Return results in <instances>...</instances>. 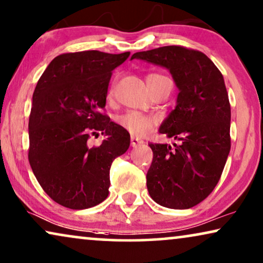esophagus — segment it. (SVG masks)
<instances>
[{
  "mask_svg": "<svg viewBox=\"0 0 263 263\" xmlns=\"http://www.w3.org/2000/svg\"><path fill=\"white\" fill-rule=\"evenodd\" d=\"M142 143H143V141H142L141 138H137V137H135V136H132V137H131V145L134 146V148H135V146H138V145H141Z\"/></svg>",
  "mask_w": 263,
  "mask_h": 263,
  "instance_id": "34e87169",
  "label": "esophagus"
}]
</instances>
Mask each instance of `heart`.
Listing matches in <instances>:
<instances>
[{"instance_id": "1", "label": "heart", "mask_w": 263, "mask_h": 263, "mask_svg": "<svg viewBox=\"0 0 263 263\" xmlns=\"http://www.w3.org/2000/svg\"><path fill=\"white\" fill-rule=\"evenodd\" d=\"M148 78H163V77L159 74H150L148 76ZM117 122L120 127L128 131L131 135L144 136L153 129L154 124H155V119L148 114L141 113V111L129 110L119 115L117 118Z\"/></svg>"}]
</instances>
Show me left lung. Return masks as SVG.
I'll return each instance as SVG.
<instances>
[{"mask_svg": "<svg viewBox=\"0 0 263 263\" xmlns=\"http://www.w3.org/2000/svg\"><path fill=\"white\" fill-rule=\"evenodd\" d=\"M134 59L168 69L179 90L176 108L159 128L179 143L149 144V195L162 207L191 208L214 190L230 154L231 107L223 77L207 55L179 45L136 52Z\"/></svg>", "mask_w": 263, "mask_h": 263, "instance_id": "left-lung-1", "label": "left lung"}]
</instances>
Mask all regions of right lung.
I'll list each match as a JSON object with an SVG mask.
<instances>
[{"instance_id":"right-lung-1","label":"right lung","mask_w":263,"mask_h":263,"mask_svg":"<svg viewBox=\"0 0 263 263\" xmlns=\"http://www.w3.org/2000/svg\"><path fill=\"white\" fill-rule=\"evenodd\" d=\"M129 51L99 50L56 56L38 80L29 120V161L38 183L56 203L95 207L107 198L111 162L129 146L128 132L101 113L111 71ZM106 139L90 147V134Z\"/></svg>"}]
</instances>
